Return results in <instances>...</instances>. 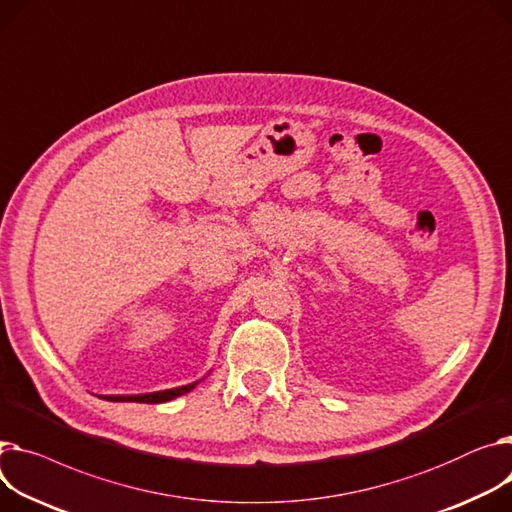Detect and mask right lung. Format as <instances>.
<instances>
[{
  "instance_id": "right-lung-1",
  "label": "right lung",
  "mask_w": 512,
  "mask_h": 512,
  "mask_svg": "<svg viewBox=\"0 0 512 512\" xmlns=\"http://www.w3.org/2000/svg\"><path fill=\"white\" fill-rule=\"evenodd\" d=\"M210 374V372H208ZM206 379V377H203ZM201 381V379H199ZM189 383V385H183V387H175V389H164V391H154V393H138V395H100L102 399H109V401H135V403H164V401H170L175 399L179 395H185L189 393L191 389H195V385L199 383Z\"/></svg>"
}]
</instances>
